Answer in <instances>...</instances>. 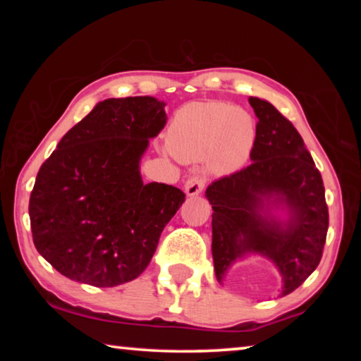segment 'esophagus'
<instances>
[{"label":"esophagus","instance_id":"obj_1","mask_svg":"<svg viewBox=\"0 0 361 361\" xmlns=\"http://www.w3.org/2000/svg\"><path fill=\"white\" fill-rule=\"evenodd\" d=\"M207 180L202 175H192L189 176L185 183V191L188 195H197L202 192V189L205 188Z\"/></svg>","mask_w":361,"mask_h":361}]
</instances>
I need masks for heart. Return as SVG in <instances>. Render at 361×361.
<instances>
[{"instance_id": "heart-1", "label": "heart", "mask_w": 361, "mask_h": 361, "mask_svg": "<svg viewBox=\"0 0 361 361\" xmlns=\"http://www.w3.org/2000/svg\"><path fill=\"white\" fill-rule=\"evenodd\" d=\"M252 114L223 102H192L176 109L166 133L167 148L181 161L205 157L216 173L234 172L252 152Z\"/></svg>"}]
</instances>
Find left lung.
Instances as JSON below:
<instances>
[{
  "mask_svg": "<svg viewBox=\"0 0 361 361\" xmlns=\"http://www.w3.org/2000/svg\"><path fill=\"white\" fill-rule=\"evenodd\" d=\"M248 102L258 116L253 162L212 183L205 192L213 209L215 274L221 280L247 252L266 255L282 272V295H288L322 259L329 223L325 186L291 121L266 100ZM271 198L289 205L292 218L285 228L260 215Z\"/></svg>",
  "mask_w": 361,
  "mask_h": 361,
  "instance_id": "obj_1",
  "label": "left lung"
}]
</instances>
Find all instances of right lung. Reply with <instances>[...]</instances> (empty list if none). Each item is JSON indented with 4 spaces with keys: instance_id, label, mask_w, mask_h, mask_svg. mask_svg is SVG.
Here are the masks:
<instances>
[{
    "instance_id": "add662e5",
    "label": "right lung",
    "mask_w": 361,
    "mask_h": 361,
    "mask_svg": "<svg viewBox=\"0 0 361 361\" xmlns=\"http://www.w3.org/2000/svg\"><path fill=\"white\" fill-rule=\"evenodd\" d=\"M152 97L100 102L65 133L30 195L35 247L54 269L99 288L137 279L162 229L185 202L181 189L140 176V157L166 126Z\"/></svg>"
}]
</instances>
